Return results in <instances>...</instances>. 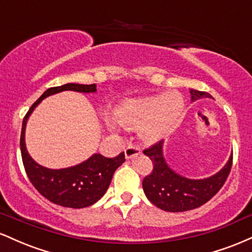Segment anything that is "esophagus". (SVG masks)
<instances>
[{"mask_svg":"<svg viewBox=\"0 0 252 252\" xmlns=\"http://www.w3.org/2000/svg\"><path fill=\"white\" fill-rule=\"evenodd\" d=\"M140 153H141L140 147L136 146V144H129L126 149V158H134V156L140 154Z\"/></svg>","mask_w":252,"mask_h":252,"instance_id":"1","label":"esophagus"}]
</instances>
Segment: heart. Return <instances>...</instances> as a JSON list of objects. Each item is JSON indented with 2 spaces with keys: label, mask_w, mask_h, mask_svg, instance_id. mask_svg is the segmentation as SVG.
Here are the masks:
<instances>
[{
  "label": "heart",
  "mask_w": 252,
  "mask_h": 252,
  "mask_svg": "<svg viewBox=\"0 0 252 252\" xmlns=\"http://www.w3.org/2000/svg\"><path fill=\"white\" fill-rule=\"evenodd\" d=\"M184 110L180 94H156L123 102L115 112L117 123L126 129H141L147 142H155L168 134Z\"/></svg>",
  "instance_id": "obj_1"
}]
</instances>
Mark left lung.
Instances as JSON below:
<instances>
[{
	"label": "left lung",
	"mask_w": 252,
	"mask_h": 252,
	"mask_svg": "<svg viewBox=\"0 0 252 252\" xmlns=\"http://www.w3.org/2000/svg\"><path fill=\"white\" fill-rule=\"evenodd\" d=\"M192 100L202 97H211L209 94L198 90H190ZM162 141L144 149V155L149 156L153 170L142 181V187L148 200L158 209L167 212H185L194 210L206 204L213 198L226 181L232 167V154L227 163L215 175L200 180L187 179L176 174L164 161Z\"/></svg>",
	"instance_id": "obj_1"
}]
</instances>
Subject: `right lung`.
I'll return each mask as SVG.
<instances>
[{"mask_svg": "<svg viewBox=\"0 0 252 252\" xmlns=\"http://www.w3.org/2000/svg\"><path fill=\"white\" fill-rule=\"evenodd\" d=\"M66 90L84 92V94L97 91L96 84L83 85V84L72 83L46 90L42 96L31 106L26 114L22 122L20 147H21L22 162L28 179L40 194L60 206L83 209L94 205L105 194L115 170L126 161V156L124 153H121L116 158H105L100 154H94L88 160L77 166L63 169L46 168L31 158L25 143V130L28 117L43 98Z\"/></svg>", "mask_w": 252, "mask_h": 252, "instance_id": "obj_1", "label": "right lung"}]
</instances>
